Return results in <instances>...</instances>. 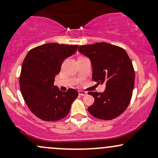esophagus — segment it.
<instances>
[{
	"label": "esophagus",
	"instance_id": "1",
	"mask_svg": "<svg viewBox=\"0 0 158 158\" xmlns=\"http://www.w3.org/2000/svg\"><path fill=\"white\" fill-rule=\"evenodd\" d=\"M79 94L80 96H85V95H87V93H86V92H85V91H82V90H79Z\"/></svg>",
	"mask_w": 158,
	"mask_h": 158
}]
</instances>
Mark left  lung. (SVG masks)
<instances>
[{"mask_svg":"<svg viewBox=\"0 0 158 158\" xmlns=\"http://www.w3.org/2000/svg\"><path fill=\"white\" fill-rule=\"evenodd\" d=\"M78 50L90 59L94 81L106 85L102 93L88 92L94 97L88 112L99 119H115L126 110L132 97L135 74L129 56L123 48L106 42L81 45Z\"/></svg>","mask_w":158,"mask_h":158,"instance_id":"obj_1","label":"left lung"}]
</instances>
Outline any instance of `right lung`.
I'll use <instances>...</instances> for the list:
<instances>
[{"label": "right lung", "mask_w": 158, "mask_h": 158, "mask_svg": "<svg viewBox=\"0 0 158 158\" xmlns=\"http://www.w3.org/2000/svg\"><path fill=\"white\" fill-rule=\"evenodd\" d=\"M78 45L49 43L29 51L23 61L19 77L21 94L30 111L44 121H57L70 112L77 90L61 91L54 86L65 59L77 51Z\"/></svg>", "instance_id": "obj_1"}]
</instances>
